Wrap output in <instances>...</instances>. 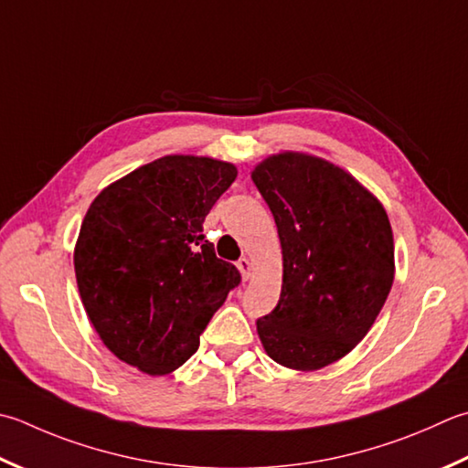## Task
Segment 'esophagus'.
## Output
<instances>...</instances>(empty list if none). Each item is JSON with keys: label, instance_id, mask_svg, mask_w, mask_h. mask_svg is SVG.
Segmentation results:
<instances>
[{"label": "esophagus", "instance_id": "obj_1", "mask_svg": "<svg viewBox=\"0 0 468 468\" xmlns=\"http://www.w3.org/2000/svg\"><path fill=\"white\" fill-rule=\"evenodd\" d=\"M237 268H239V271H241V280L243 282H247L251 278V261L247 260V258H241L239 261H237Z\"/></svg>", "mask_w": 468, "mask_h": 468}]
</instances>
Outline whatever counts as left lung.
I'll list each match as a JSON object with an SVG mask.
<instances>
[{
    "instance_id": "obj_1",
    "label": "left lung",
    "mask_w": 468,
    "mask_h": 468,
    "mask_svg": "<svg viewBox=\"0 0 468 468\" xmlns=\"http://www.w3.org/2000/svg\"><path fill=\"white\" fill-rule=\"evenodd\" d=\"M251 180L276 221L283 263L260 341L283 367L318 371L349 355L386 304L396 273L389 217L359 180L313 154L268 155Z\"/></svg>"
}]
</instances>
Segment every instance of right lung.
Here are the masks:
<instances>
[{
	"instance_id": "obj_1",
	"label": "right lung",
	"mask_w": 468,
	"mask_h": 468,
	"mask_svg": "<svg viewBox=\"0 0 468 468\" xmlns=\"http://www.w3.org/2000/svg\"><path fill=\"white\" fill-rule=\"evenodd\" d=\"M237 168L208 155L172 154L125 174L90 203L75 245L79 294L117 359L168 375L241 282L218 260L203 223Z\"/></svg>"
}]
</instances>
